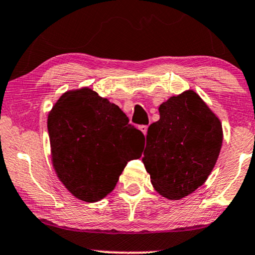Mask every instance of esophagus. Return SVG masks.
<instances>
[{"label": "esophagus", "mask_w": 255, "mask_h": 255, "mask_svg": "<svg viewBox=\"0 0 255 255\" xmlns=\"http://www.w3.org/2000/svg\"><path fill=\"white\" fill-rule=\"evenodd\" d=\"M139 128H140V130L142 131V133L145 134V135H146V134H147V129H148V126H145V125H142V126H140Z\"/></svg>", "instance_id": "obj_1"}]
</instances>
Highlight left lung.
I'll return each mask as SVG.
<instances>
[{"label": "left lung", "instance_id": "8db88e82", "mask_svg": "<svg viewBox=\"0 0 255 255\" xmlns=\"http://www.w3.org/2000/svg\"><path fill=\"white\" fill-rule=\"evenodd\" d=\"M160 119L148 127L142 158L154 189L180 199L203 185L222 146V125L195 91L159 107Z\"/></svg>", "mask_w": 255, "mask_h": 255}]
</instances>
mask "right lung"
Returning <instances> with one entry per match:
<instances>
[{
  "instance_id": "add662e5",
  "label": "right lung",
  "mask_w": 255,
  "mask_h": 255,
  "mask_svg": "<svg viewBox=\"0 0 255 255\" xmlns=\"http://www.w3.org/2000/svg\"><path fill=\"white\" fill-rule=\"evenodd\" d=\"M121 109L91 89L69 91L48 114L52 161L60 182L84 202L113 191L127 162L142 153L145 136Z\"/></svg>"
}]
</instances>
